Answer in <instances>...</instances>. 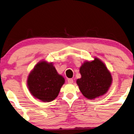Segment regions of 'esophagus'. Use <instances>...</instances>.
<instances>
[{
  "label": "esophagus",
  "mask_w": 134,
  "mask_h": 134,
  "mask_svg": "<svg viewBox=\"0 0 134 134\" xmlns=\"http://www.w3.org/2000/svg\"><path fill=\"white\" fill-rule=\"evenodd\" d=\"M68 82L69 84H72L73 83V80H72V79H68Z\"/></svg>",
  "instance_id": "34e87169"
}]
</instances>
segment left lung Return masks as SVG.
<instances>
[{
	"instance_id": "obj_1",
	"label": "left lung",
	"mask_w": 134,
	"mask_h": 134,
	"mask_svg": "<svg viewBox=\"0 0 134 134\" xmlns=\"http://www.w3.org/2000/svg\"><path fill=\"white\" fill-rule=\"evenodd\" d=\"M86 61L80 68L81 77L76 83L82 95L88 99H94L106 94L113 82V77L105 64L94 57Z\"/></svg>"
}]
</instances>
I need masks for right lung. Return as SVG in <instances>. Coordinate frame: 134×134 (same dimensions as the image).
<instances>
[{
  "label": "right lung",
  "mask_w": 134,
  "mask_h": 134,
  "mask_svg": "<svg viewBox=\"0 0 134 134\" xmlns=\"http://www.w3.org/2000/svg\"><path fill=\"white\" fill-rule=\"evenodd\" d=\"M65 80L58 73L53 63L45 60L35 66L27 77V86L35 98L51 102L57 98Z\"/></svg>",
  "instance_id": "obj_1"
}]
</instances>
